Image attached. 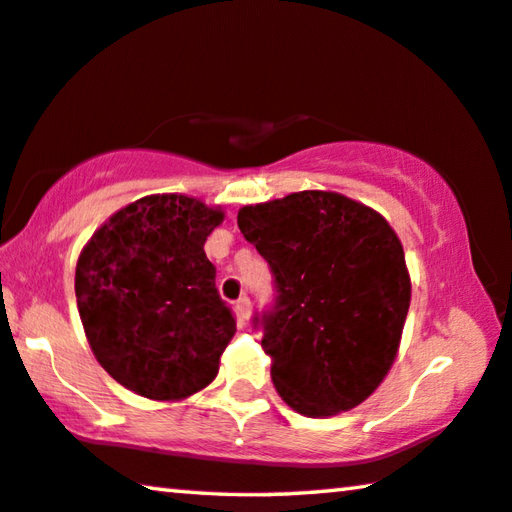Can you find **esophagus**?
Instances as JSON below:
<instances>
[{
    "instance_id": "obj_1",
    "label": "esophagus",
    "mask_w": 512,
    "mask_h": 512,
    "mask_svg": "<svg viewBox=\"0 0 512 512\" xmlns=\"http://www.w3.org/2000/svg\"><path fill=\"white\" fill-rule=\"evenodd\" d=\"M234 310H237L241 321H248L250 319V298L241 296V298L234 300Z\"/></svg>"
}]
</instances>
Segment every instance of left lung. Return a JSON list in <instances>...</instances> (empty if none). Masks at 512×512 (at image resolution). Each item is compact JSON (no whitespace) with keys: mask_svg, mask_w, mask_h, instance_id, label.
Wrapping results in <instances>:
<instances>
[{"mask_svg":"<svg viewBox=\"0 0 512 512\" xmlns=\"http://www.w3.org/2000/svg\"><path fill=\"white\" fill-rule=\"evenodd\" d=\"M275 298L253 316L278 394L305 417L360 405L387 376L410 307L403 246L383 216L330 191L243 207Z\"/></svg>","mask_w":512,"mask_h":512,"instance_id":"8db88e82","label":"left lung"}]
</instances>
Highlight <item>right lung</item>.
Listing matches in <instances>:
<instances>
[{"instance_id": "obj_1", "label": "right lung", "mask_w": 512, "mask_h": 512, "mask_svg": "<svg viewBox=\"0 0 512 512\" xmlns=\"http://www.w3.org/2000/svg\"><path fill=\"white\" fill-rule=\"evenodd\" d=\"M223 212L186 196H148L113 214L81 250L75 294L97 362L154 401L207 387L237 330L205 241Z\"/></svg>"}]
</instances>
